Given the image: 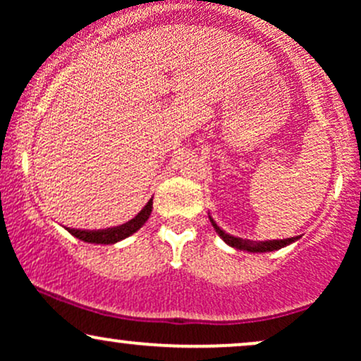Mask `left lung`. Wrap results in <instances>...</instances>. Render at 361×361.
Here are the masks:
<instances>
[{
  "instance_id": "obj_1",
  "label": "left lung",
  "mask_w": 361,
  "mask_h": 361,
  "mask_svg": "<svg viewBox=\"0 0 361 361\" xmlns=\"http://www.w3.org/2000/svg\"><path fill=\"white\" fill-rule=\"evenodd\" d=\"M210 222H212L214 229L217 231V234L226 241L229 246L235 247V250H244V251H251V252H267V251H275L280 250V247L287 246V244L295 241V238H288V239H273V241H261V243H255V241H246V239L241 238H234V235L224 233L221 227L214 222V219L210 217Z\"/></svg>"
}]
</instances>
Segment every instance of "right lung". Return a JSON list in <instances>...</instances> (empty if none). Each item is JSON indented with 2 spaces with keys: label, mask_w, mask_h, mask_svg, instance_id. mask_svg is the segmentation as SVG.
I'll return each instance as SVG.
<instances>
[{
  "label": "right lung",
  "mask_w": 361,
  "mask_h": 361,
  "mask_svg": "<svg viewBox=\"0 0 361 361\" xmlns=\"http://www.w3.org/2000/svg\"><path fill=\"white\" fill-rule=\"evenodd\" d=\"M152 212V200H149L146 207H144L140 212L135 215L132 221L118 227H110V229H100V231H81V229H68V233H71L74 238L81 239L85 243H94V244H114L122 241V239L128 238L130 234L137 233L140 227L147 222L149 215Z\"/></svg>",
  "instance_id": "right-lung-1"
}]
</instances>
